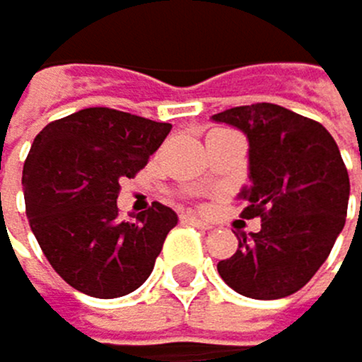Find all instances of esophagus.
I'll use <instances>...</instances> for the list:
<instances>
[{
	"instance_id": "34e87169",
	"label": "esophagus",
	"mask_w": 362,
	"mask_h": 362,
	"mask_svg": "<svg viewBox=\"0 0 362 362\" xmlns=\"http://www.w3.org/2000/svg\"><path fill=\"white\" fill-rule=\"evenodd\" d=\"M181 222H183V224H192V226H197V228H204V231H209V228H211L209 222L197 220V217H192V215H183V217H181Z\"/></svg>"
}]
</instances>
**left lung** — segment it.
Returning <instances> with one entry per match:
<instances>
[{
  "label": "left lung",
  "mask_w": 362,
  "mask_h": 362,
  "mask_svg": "<svg viewBox=\"0 0 362 362\" xmlns=\"http://www.w3.org/2000/svg\"><path fill=\"white\" fill-rule=\"evenodd\" d=\"M213 119L249 140L243 217H260V231L238 233V252L217 272L245 297H288L322 267L344 226L349 174L340 149L320 122L276 104L235 106Z\"/></svg>",
  "instance_id": "1"
}]
</instances>
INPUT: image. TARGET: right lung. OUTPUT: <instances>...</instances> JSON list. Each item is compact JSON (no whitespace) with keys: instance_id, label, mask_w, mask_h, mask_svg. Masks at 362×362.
I'll use <instances>...</instances> for the list:
<instances>
[{"instance_id":"obj_1","label":"right lung","mask_w":362,"mask_h":362,"mask_svg":"<svg viewBox=\"0 0 362 362\" xmlns=\"http://www.w3.org/2000/svg\"><path fill=\"white\" fill-rule=\"evenodd\" d=\"M172 124L115 108H83L35 136L22 185L29 226L49 265L74 290L113 299L149 279L177 213L158 202L122 220L119 181L134 179Z\"/></svg>"}]
</instances>
